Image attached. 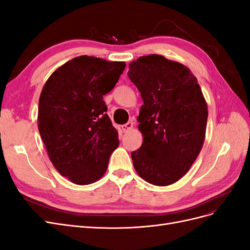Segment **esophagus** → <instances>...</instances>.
I'll list each match as a JSON object with an SVG mask.
<instances>
[{
    "label": "esophagus",
    "mask_w": 250,
    "mask_h": 250,
    "mask_svg": "<svg viewBox=\"0 0 250 250\" xmlns=\"http://www.w3.org/2000/svg\"><path fill=\"white\" fill-rule=\"evenodd\" d=\"M132 127H133V122H128V123L122 125V130L124 132H128L130 129H132Z\"/></svg>",
    "instance_id": "esophagus-1"
}]
</instances>
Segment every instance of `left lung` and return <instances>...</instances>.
<instances>
[{
	"label": "left lung",
	"instance_id": "left-lung-1",
	"mask_svg": "<svg viewBox=\"0 0 250 250\" xmlns=\"http://www.w3.org/2000/svg\"><path fill=\"white\" fill-rule=\"evenodd\" d=\"M127 74L144 101L138 117L144 139L131 153L133 167L151 185H172L190 170L203 146L206 99L190 69L162 55L139 57Z\"/></svg>",
	"mask_w": 250,
	"mask_h": 250
}]
</instances>
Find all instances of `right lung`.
Segmentation results:
<instances>
[{
  "instance_id": "obj_1",
  "label": "right lung",
  "mask_w": 250,
  "mask_h": 250,
  "mask_svg": "<svg viewBox=\"0 0 250 250\" xmlns=\"http://www.w3.org/2000/svg\"><path fill=\"white\" fill-rule=\"evenodd\" d=\"M126 66L82 55L59 66L44 83L39 102V130L50 161L73 184L96 183L107 170L119 135L103 96Z\"/></svg>"
}]
</instances>
